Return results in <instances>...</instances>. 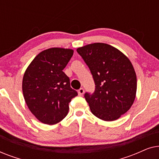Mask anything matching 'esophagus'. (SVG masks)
<instances>
[{
  "instance_id": "esophagus-1",
  "label": "esophagus",
  "mask_w": 159,
  "mask_h": 159,
  "mask_svg": "<svg viewBox=\"0 0 159 159\" xmlns=\"http://www.w3.org/2000/svg\"><path fill=\"white\" fill-rule=\"evenodd\" d=\"M84 90L83 88H80L79 90H78V94H79V95H82L84 94Z\"/></svg>"
}]
</instances>
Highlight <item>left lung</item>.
Instances as JSON below:
<instances>
[{"mask_svg":"<svg viewBox=\"0 0 159 159\" xmlns=\"http://www.w3.org/2000/svg\"><path fill=\"white\" fill-rule=\"evenodd\" d=\"M94 80L93 94H84L91 112L103 121H114L131 108L137 77L131 61L116 48L95 43L78 48Z\"/></svg>","mask_w":159,"mask_h":159,"instance_id":"1","label":"left lung"}]
</instances>
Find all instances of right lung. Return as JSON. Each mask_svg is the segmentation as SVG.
<instances>
[{"mask_svg": "<svg viewBox=\"0 0 159 159\" xmlns=\"http://www.w3.org/2000/svg\"><path fill=\"white\" fill-rule=\"evenodd\" d=\"M74 51L52 48L40 52L26 69L22 80L25 102L41 122L55 125L65 118L69 103L77 95L63 70Z\"/></svg>", "mask_w": 159, "mask_h": 159, "instance_id": "right-lung-1", "label": "right lung"}]
</instances>
